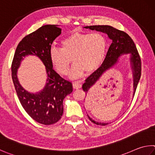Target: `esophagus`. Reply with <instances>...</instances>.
Instances as JSON below:
<instances>
[{
	"label": "esophagus",
	"instance_id": "34e87169",
	"mask_svg": "<svg viewBox=\"0 0 155 155\" xmlns=\"http://www.w3.org/2000/svg\"><path fill=\"white\" fill-rule=\"evenodd\" d=\"M73 87H74V89H80L81 88V87H82V85L79 83V82H74L73 83L72 85Z\"/></svg>",
	"mask_w": 155,
	"mask_h": 155
}]
</instances>
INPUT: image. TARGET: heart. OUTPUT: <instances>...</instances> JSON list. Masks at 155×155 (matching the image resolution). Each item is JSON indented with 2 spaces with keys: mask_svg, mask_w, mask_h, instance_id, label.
Returning <instances> with one entry per match:
<instances>
[{
  "mask_svg": "<svg viewBox=\"0 0 155 155\" xmlns=\"http://www.w3.org/2000/svg\"><path fill=\"white\" fill-rule=\"evenodd\" d=\"M61 49L51 47L49 51L51 63L61 74H67L71 64L74 65L70 77L78 78L96 70L104 60L107 41L102 34L72 32L61 42Z\"/></svg>",
  "mask_w": 155,
  "mask_h": 155,
  "instance_id": "obj_1",
  "label": "heart"
}]
</instances>
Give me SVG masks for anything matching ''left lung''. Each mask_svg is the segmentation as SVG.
I'll return each instance as SVG.
<instances>
[{"label":"left lung","mask_w":155,"mask_h":155,"mask_svg":"<svg viewBox=\"0 0 155 155\" xmlns=\"http://www.w3.org/2000/svg\"><path fill=\"white\" fill-rule=\"evenodd\" d=\"M85 28L92 30H95L99 31V32L106 33L112 42L109 47L104 61L102 64V66L85 80V83L83 84L82 87L83 91L85 93L88 91L91 86L94 85L96 83V81L99 80L100 77L103 74V73L106 72L107 70L112 68L117 62L119 58L122 54L130 53V60L134 74V93L136 92L137 84H138L140 77H141L142 62L141 58H140L139 53L137 51L136 45H135L131 38L126 32L114 28L110 26L98 25V26H86ZM88 118L92 123L97 125H100L105 126L108 124V123H98L95 121L89 116Z\"/></svg>","instance_id":"left-lung-1"}]
</instances>
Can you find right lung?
<instances>
[{"label":"right lung","mask_w":155,"mask_h":155,"mask_svg":"<svg viewBox=\"0 0 155 155\" xmlns=\"http://www.w3.org/2000/svg\"><path fill=\"white\" fill-rule=\"evenodd\" d=\"M61 31L56 25H45L25 36L17 47L11 64L13 82L22 107L32 119L45 125L54 124L61 119L64 111L63 100L72 91V83L53 69L49 58L51 44L60 35ZM28 54L36 55L46 67V85L36 94L26 91L16 77L21 61Z\"/></svg>","instance_id":"obj_1"}]
</instances>
